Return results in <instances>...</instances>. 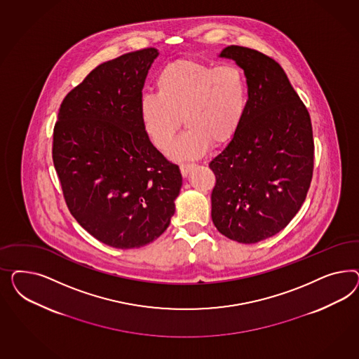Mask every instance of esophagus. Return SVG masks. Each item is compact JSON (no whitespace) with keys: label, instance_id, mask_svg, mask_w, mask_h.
I'll return each instance as SVG.
<instances>
[{"label":"esophagus","instance_id":"34e87169","mask_svg":"<svg viewBox=\"0 0 359 359\" xmlns=\"http://www.w3.org/2000/svg\"><path fill=\"white\" fill-rule=\"evenodd\" d=\"M194 167H195V164L182 163L180 164V172H182V175L185 177V176L188 175V172L191 171V168H194Z\"/></svg>","mask_w":359,"mask_h":359}]
</instances>
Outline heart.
Instances as JSON below:
<instances>
[{
	"label": "heart",
	"instance_id": "1",
	"mask_svg": "<svg viewBox=\"0 0 359 359\" xmlns=\"http://www.w3.org/2000/svg\"><path fill=\"white\" fill-rule=\"evenodd\" d=\"M156 96L140 101L143 129L161 151L174 144L182 120L184 134L171 151L175 159H195L210 149L224 147L236 138L246 117L249 84L233 63L208 65L179 59L156 77Z\"/></svg>",
	"mask_w": 359,
	"mask_h": 359
}]
</instances>
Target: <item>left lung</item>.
Instances as JSON below:
<instances>
[{"label":"left lung","instance_id":"1","mask_svg":"<svg viewBox=\"0 0 359 359\" xmlns=\"http://www.w3.org/2000/svg\"><path fill=\"white\" fill-rule=\"evenodd\" d=\"M249 84V105L236 138L210 163L216 175L212 219L221 234L255 243L285 228L303 205L313 175L309 113L278 62L229 46Z\"/></svg>","mask_w":359,"mask_h":359}]
</instances>
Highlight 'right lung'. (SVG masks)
I'll use <instances>...</instances> for the list:
<instances>
[{"instance_id":"obj_1","label":"right lung","mask_w":359,"mask_h":359,"mask_svg":"<svg viewBox=\"0 0 359 359\" xmlns=\"http://www.w3.org/2000/svg\"><path fill=\"white\" fill-rule=\"evenodd\" d=\"M156 48L96 67L65 96L53 161L65 204L100 242L137 249L161 237L175 213L182 174L152 144L140 116Z\"/></svg>"}]
</instances>
